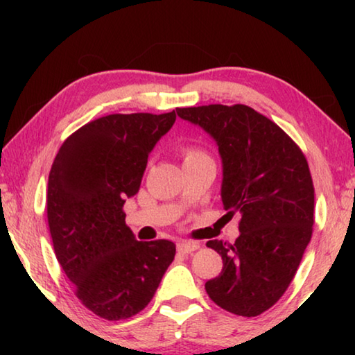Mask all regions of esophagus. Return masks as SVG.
<instances>
[{
	"mask_svg": "<svg viewBox=\"0 0 355 355\" xmlns=\"http://www.w3.org/2000/svg\"><path fill=\"white\" fill-rule=\"evenodd\" d=\"M200 248L199 243H191V241H180L177 243V250L182 252V254H191Z\"/></svg>",
	"mask_w": 355,
	"mask_h": 355,
	"instance_id": "34e87169",
	"label": "esophagus"
}]
</instances>
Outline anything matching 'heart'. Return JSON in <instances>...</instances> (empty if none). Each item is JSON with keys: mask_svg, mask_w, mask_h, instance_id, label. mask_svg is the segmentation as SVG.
<instances>
[{"mask_svg": "<svg viewBox=\"0 0 355 355\" xmlns=\"http://www.w3.org/2000/svg\"><path fill=\"white\" fill-rule=\"evenodd\" d=\"M182 156H183V164L192 163V161L207 158V153L202 152L200 148H197L194 146H184L182 147Z\"/></svg>", "mask_w": 355, "mask_h": 355, "instance_id": "1", "label": "heart"}]
</instances>
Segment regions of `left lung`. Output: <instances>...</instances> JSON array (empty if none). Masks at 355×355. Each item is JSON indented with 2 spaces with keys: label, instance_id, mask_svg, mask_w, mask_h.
<instances>
[{
  "label": "left lung",
  "instance_id": "8db88e82",
  "mask_svg": "<svg viewBox=\"0 0 355 355\" xmlns=\"http://www.w3.org/2000/svg\"><path fill=\"white\" fill-rule=\"evenodd\" d=\"M177 114L218 144L220 199L228 213L241 214L235 243H207L224 268L205 290L230 313L261 315L284 296L311 239L315 188L307 159L279 125L245 105L177 107Z\"/></svg>",
  "mask_w": 355,
  "mask_h": 355
}]
</instances>
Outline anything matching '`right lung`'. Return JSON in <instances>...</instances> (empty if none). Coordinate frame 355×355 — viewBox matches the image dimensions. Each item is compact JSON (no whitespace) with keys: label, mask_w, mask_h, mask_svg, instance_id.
<instances>
[{"label":"right lung","mask_w":355,"mask_h":355,"mask_svg":"<svg viewBox=\"0 0 355 355\" xmlns=\"http://www.w3.org/2000/svg\"><path fill=\"white\" fill-rule=\"evenodd\" d=\"M175 119V111L100 117L69 136L51 166L46 216L56 258L76 297L107 321L146 309L175 257L167 239L137 241L123 213Z\"/></svg>","instance_id":"obj_1"}]
</instances>
